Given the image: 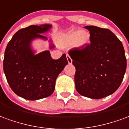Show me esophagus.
<instances>
[{
	"mask_svg": "<svg viewBox=\"0 0 129 129\" xmlns=\"http://www.w3.org/2000/svg\"><path fill=\"white\" fill-rule=\"evenodd\" d=\"M67 61H68V63L69 64H72V59L71 58V57L69 56V54H67Z\"/></svg>",
	"mask_w": 129,
	"mask_h": 129,
	"instance_id": "esophagus-1",
	"label": "esophagus"
}]
</instances>
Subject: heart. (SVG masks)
<instances>
[{
  "label": "heart",
  "mask_w": 129,
  "mask_h": 129,
  "mask_svg": "<svg viewBox=\"0 0 129 129\" xmlns=\"http://www.w3.org/2000/svg\"><path fill=\"white\" fill-rule=\"evenodd\" d=\"M90 42V35L88 32L75 30L70 32L64 36V44L66 45L76 44L78 47H83Z\"/></svg>",
  "instance_id": "b5f03b06"
}]
</instances>
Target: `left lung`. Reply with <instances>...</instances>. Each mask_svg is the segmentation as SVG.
I'll list each match as a JSON object with an SVG mask.
<instances>
[{
  "label": "left lung",
  "instance_id": "8db88e82",
  "mask_svg": "<svg viewBox=\"0 0 129 129\" xmlns=\"http://www.w3.org/2000/svg\"><path fill=\"white\" fill-rule=\"evenodd\" d=\"M84 28L89 31L90 44L69 51L76 68V89L83 96L99 99L120 86L126 69L124 49L110 30L94 25Z\"/></svg>",
  "mask_w": 129,
  "mask_h": 129
}]
</instances>
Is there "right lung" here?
<instances>
[{
  "label": "right lung",
  "instance_id": "add662e5",
  "mask_svg": "<svg viewBox=\"0 0 129 129\" xmlns=\"http://www.w3.org/2000/svg\"><path fill=\"white\" fill-rule=\"evenodd\" d=\"M51 26L33 25L22 28L14 35L5 49L3 70L8 83L16 94L25 99L34 101L51 95L56 78L68 64L65 54L53 60L48 51L35 55L31 48L35 39L47 40L42 34Z\"/></svg>",
  "mask_w": 129,
  "mask_h": 129
}]
</instances>
